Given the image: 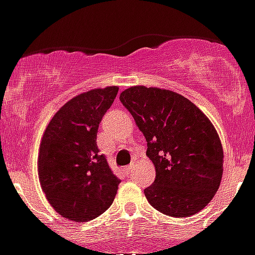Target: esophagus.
Returning <instances> with one entry per match:
<instances>
[{
    "instance_id": "obj_1",
    "label": "esophagus",
    "mask_w": 255,
    "mask_h": 255,
    "mask_svg": "<svg viewBox=\"0 0 255 255\" xmlns=\"http://www.w3.org/2000/svg\"><path fill=\"white\" fill-rule=\"evenodd\" d=\"M134 167H136V164H133V163H132V164H129V165H128V167L125 168V172H126V173H127V174H129L130 172L133 170Z\"/></svg>"
}]
</instances>
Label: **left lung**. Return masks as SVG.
Returning a JSON list of instances; mask_svg holds the SVG:
<instances>
[{"instance_id": "left-lung-1", "label": "left lung", "mask_w": 255, "mask_h": 255, "mask_svg": "<svg viewBox=\"0 0 255 255\" xmlns=\"http://www.w3.org/2000/svg\"><path fill=\"white\" fill-rule=\"evenodd\" d=\"M147 142L155 181L143 190L151 207L176 218L204 209L223 174L220 136L207 115L182 95L133 86L119 96Z\"/></svg>"}]
</instances>
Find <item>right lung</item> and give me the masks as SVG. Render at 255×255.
Here are the masks:
<instances>
[{"instance_id": "right-lung-1", "label": "right lung", "mask_w": 255, "mask_h": 255, "mask_svg": "<svg viewBox=\"0 0 255 255\" xmlns=\"http://www.w3.org/2000/svg\"><path fill=\"white\" fill-rule=\"evenodd\" d=\"M119 88H95L57 110L42 136L38 177L51 207L64 218L88 222L113 204L121 180L97 147V129Z\"/></svg>"}]
</instances>
